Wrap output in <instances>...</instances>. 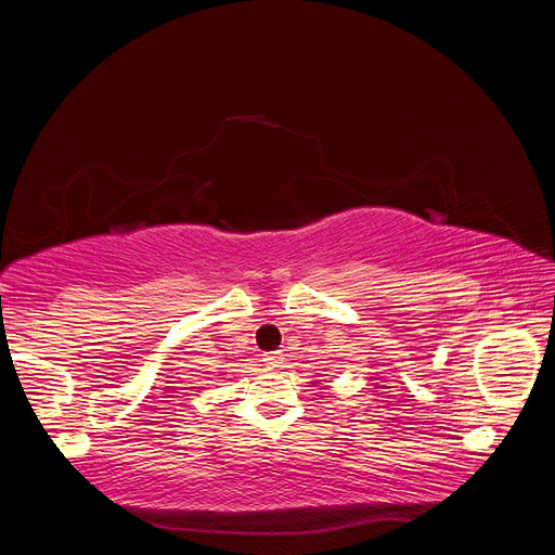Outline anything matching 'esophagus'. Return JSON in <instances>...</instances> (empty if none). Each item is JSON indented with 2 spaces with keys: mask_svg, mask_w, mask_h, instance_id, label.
Segmentation results:
<instances>
[{
  "mask_svg": "<svg viewBox=\"0 0 555 555\" xmlns=\"http://www.w3.org/2000/svg\"><path fill=\"white\" fill-rule=\"evenodd\" d=\"M263 363L275 371V367L282 365V351H268V354H263Z\"/></svg>",
  "mask_w": 555,
  "mask_h": 555,
  "instance_id": "esophagus-1",
  "label": "esophagus"
}]
</instances>
